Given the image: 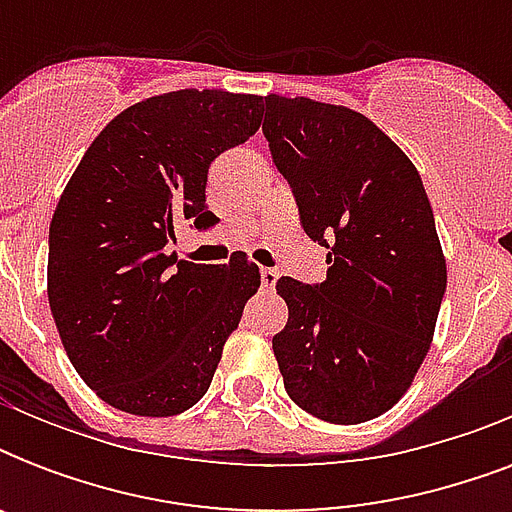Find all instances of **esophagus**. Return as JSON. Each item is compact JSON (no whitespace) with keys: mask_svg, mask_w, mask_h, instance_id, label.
Instances as JSON below:
<instances>
[{"mask_svg":"<svg viewBox=\"0 0 512 512\" xmlns=\"http://www.w3.org/2000/svg\"><path fill=\"white\" fill-rule=\"evenodd\" d=\"M276 281H279V273L273 271V268H260V287L271 292L276 287Z\"/></svg>","mask_w":512,"mask_h":512,"instance_id":"obj_1","label":"esophagus"}]
</instances>
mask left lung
Listing matches in <instances>:
<instances>
[{
	"label": "left lung",
	"mask_w": 512,
	"mask_h": 512,
	"mask_svg": "<svg viewBox=\"0 0 512 512\" xmlns=\"http://www.w3.org/2000/svg\"><path fill=\"white\" fill-rule=\"evenodd\" d=\"M263 135L303 231L329 249L321 284L276 281L289 308L273 337L284 388L324 422L374 420L412 385L446 292L420 172L345 106L268 95Z\"/></svg>",
	"instance_id": "obj_1"
}]
</instances>
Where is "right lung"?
Returning <instances> with one entry per match:
<instances>
[{
    "label": "right lung",
    "instance_id": "right-lung-1",
    "mask_svg": "<svg viewBox=\"0 0 512 512\" xmlns=\"http://www.w3.org/2000/svg\"><path fill=\"white\" fill-rule=\"evenodd\" d=\"M257 95L177 90L135 103L92 140L50 223L47 297L71 364L106 404L172 417L207 393L260 287L244 252L199 265L175 228H209V164L260 127Z\"/></svg>",
    "mask_w": 512,
    "mask_h": 512
}]
</instances>
